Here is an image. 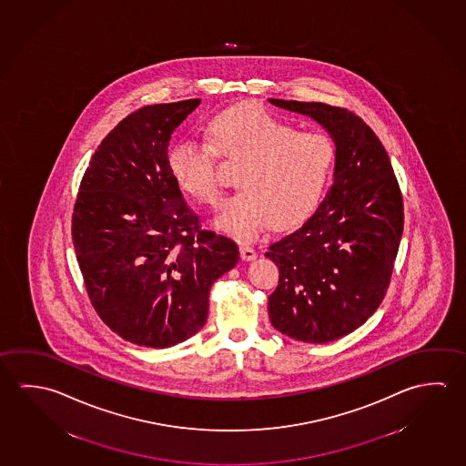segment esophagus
<instances>
[{"mask_svg":"<svg viewBox=\"0 0 466 466\" xmlns=\"http://www.w3.org/2000/svg\"><path fill=\"white\" fill-rule=\"evenodd\" d=\"M240 257L245 261H252V259L257 258V250L248 247V245H240Z\"/></svg>","mask_w":466,"mask_h":466,"instance_id":"esophagus-1","label":"esophagus"}]
</instances>
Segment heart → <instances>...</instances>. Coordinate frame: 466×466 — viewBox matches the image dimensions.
Returning a JSON list of instances; mask_svg holds the SVG:
<instances>
[{
    "instance_id": "1",
    "label": "heart",
    "mask_w": 466,
    "mask_h": 466,
    "mask_svg": "<svg viewBox=\"0 0 466 466\" xmlns=\"http://www.w3.org/2000/svg\"><path fill=\"white\" fill-rule=\"evenodd\" d=\"M209 143L185 139L168 154L177 184L205 205H218L222 187L216 154L242 162V190L224 201L218 228L238 240H253L271 224L288 229L304 221L329 184L335 145L327 135L298 131L259 106L244 104L216 115Z\"/></svg>"
}]
</instances>
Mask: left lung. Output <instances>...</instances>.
Instances as JSON below:
<instances>
[{"label":"left lung","mask_w":466,"mask_h":466,"mask_svg":"<svg viewBox=\"0 0 466 466\" xmlns=\"http://www.w3.org/2000/svg\"><path fill=\"white\" fill-rule=\"evenodd\" d=\"M309 115L335 139V178L302 228L269 245L279 268L268 298L271 325L306 343H329L379 309L403 234V195L389 154L360 116L323 102L269 99Z\"/></svg>","instance_id":"8db88e82"}]
</instances>
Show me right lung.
<instances>
[{
	"label": "right lung",
	"instance_id": "add662e5",
	"mask_svg": "<svg viewBox=\"0 0 466 466\" xmlns=\"http://www.w3.org/2000/svg\"><path fill=\"white\" fill-rule=\"evenodd\" d=\"M199 99L137 108L92 154L71 236L86 290L114 333L168 348L207 323L213 282L236 267L237 245L201 229L170 174L172 131Z\"/></svg>",
	"mask_w": 466,
	"mask_h": 466
}]
</instances>
